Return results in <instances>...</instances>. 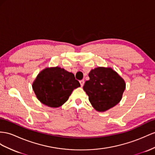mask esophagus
<instances>
[{
  "instance_id": "1",
  "label": "esophagus",
  "mask_w": 155,
  "mask_h": 155,
  "mask_svg": "<svg viewBox=\"0 0 155 155\" xmlns=\"http://www.w3.org/2000/svg\"><path fill=\"white\" fill-rule=\"evenodd\" d=\"M80 83H81V86H83V85H84V80L80 81Z\"/></svg>"
}]
</instances>
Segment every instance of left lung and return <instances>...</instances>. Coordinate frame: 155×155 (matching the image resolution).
Listing matches in <instances>:
<instances>
[{
	"instance_id": "8db88e82",
	"label": "left lung",
	"mask_w": 155,
	"mask_h": 155,
	"mask_svg": "<svg viewBox=\"0 0 155 155\" xmlns=\"http://www.w3.org/2000/svg\"><path fill=\"white\" fill-rule=\"evenodd\" d=\"M83 86L94 109L104 112L118 104L125 90L124 80L110 68L97 67L92 70Z\"/></svg>"
}]
</instances>
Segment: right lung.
<instances>
[{
  "label": "right lung",
  "mask_w": 155,
  "mask_h": 155,
  "mask_svg": "<svg viewBox=\"0 0 155 155\" xmlns=\"http://www.w3.org/2000/svg\"><path fill=\"white\" fill-rule=\"evenodd\" d=\"M81 86L74 75L60 67L46 68L33 84L38 100L50 107H58L69 99L74 89Z\"/></svg>",
  "instance_id": "add662e5"
}]
</instances>
